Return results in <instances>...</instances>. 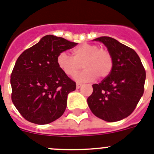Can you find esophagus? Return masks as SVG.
<instances>
[{
  "label": "esophagus",
  "instance_id": "1",
  "mask_svg": "<svg viewBox=\"0 0 154 154\" xmlns=\"http://www.w3.org/2000/svg\"><path fill=\"white\" fill-rule=\"evenodd\" d=\"M81 86H82V85H81V84H80V83H77V89L80 88H81Z\"/></svg>",
  "mask_w": 154,
  "mask_h": 154
}]
</instances>
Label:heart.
I'll list each match as a JSON object with an SVG mask.
<instances>
[{"instance_id":"1","label":"heart","mask_w":154,"mask_h":154,"mask_svg":"<svg viewBox=\"0 0 154 154\" xmlns=\"http://www.w3.org/2000/svg\"><path fill=\"white\" fill-rule=\"evenodd\" d=\"M57 64L63 73L74 77L82 66L85 68L75 77L79 82H88L97 77L103 79L110 74L113 67V58L109 50L93 44H82L73 50V57L61 52L57 57Z\"/></svg>"}]
</instances>
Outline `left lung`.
<instances>
[{
	"label": "left lung",
	"mask_w": 154,
	"mask_h": 154,
	"mask_svg": "<svg viewBox=\"0 0 154 154\" xmlns=\"http://www.w3.org/2000/svg\"><path fill=\"white\" fill-rule=\"evenodd\" d=\"M113 58L110 74L92 85L88 104L97 117L108 122L121 121L135 110L144 92L146 70L132 48L109 37H98Z\"/></svg>",
	"instance_id": "8db88e82"
}]
</instances>
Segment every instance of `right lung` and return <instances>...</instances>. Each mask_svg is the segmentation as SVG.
<instances>
[{
	"label": "right lung",
	"mask_w": 154,
	"mask_h": 154,
	"mask_svg": "<svg viewBox=\"0 0 154 154\" xmlns=\"http://www.w3.org/2000/svg\"><path fill=\"white\" fill-rule=\"evenodd\" d=\"M77 43L46 35L19 55L11 74V100L26 121L47 125L65 112L76 83L57 64L58 55Z\"/></svg>",
	"instance_id": "1"
}]
</instances>
